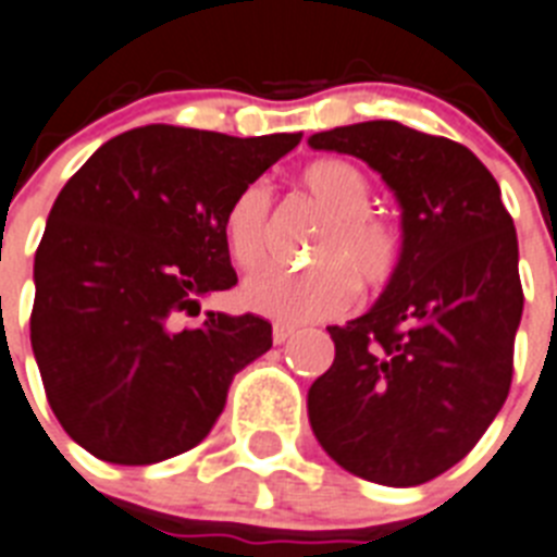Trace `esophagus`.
<instances>
[{"label": "esophagus", "instance_id": "esophagus-1", "mask_svg": "<svg viewBox=\"0 0 557 557\" xmlns=\"http://www.w3.org/2000/svg\"><path fill=\"white\" fill-rule=\"evenodd\" d=\"M292 334H294L292 325H286V322H274V331H271V339H274V345H283Z\"/></svg>", "mask_w": 557, "mask_h": 557}]
</instances>
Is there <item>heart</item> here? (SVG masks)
Masks as SVG:
<instances>
[{
	"instance_id": "1",
	"label": "heart",
	"mask_w": 557,
	"mask_h": 557,
	"mask_svg": "<svg viewBox=\"0 0 557 557\" xmlns=\"http://www.w3.org/2000/svg\"><path fill=\"white\" fill-rule=\"evenodd\" d=\"M331 221L322 226L311 269H263L240 288L243 302L257 314L280 322H314L334 317L354 300V280L366 288H382L401 260V235L394 221L371 209L373 186L366 170L343 158H325L300 175ZM271 189L251 181L237 191L223 218L228 255L240 269H255L269 255Z\"/></svg>"
}]
</instances>
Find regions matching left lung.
<instances>
[{"label":"left lung","instance_id":"left-lung-1","mask_svg":"<svg viewBox=\"0 0 557 557\" xmlns=\"http://www.w3.org/2000/svg\"><path fill=\"white\" fill-rule=\"evenodd\" d=\"M308 144L362 158L401 207L399 269L368 314L329 329L334 366L308 391V422L348 473L416 487L459 465L509 394L516 226L487 166L450 138L366 121Z\"/></svg>","mask_w":557,"mask_h":557}]
</instances>
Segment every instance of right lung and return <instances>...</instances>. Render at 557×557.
Wrapping results in <instances>:
<instances>
[{
    "instance_id": "1",
    "label": "right lung",
    "mask_w": 557,
    "mask_h": 557,
    "mask_svg": "<svg viewBox=\"0 0 557 557\" xmlns=\"http://www.w3.org/2000/svg\"><path fill=\"white\" fill-rule=\"evenodd\" d=\"M300 138L149 124L59 191L33 263L30 345L55 419L96 459L156 465L200 445L235 373L271 348L263 317H184L237 283L228 203Z\"/></svg>"
}]
</instances>
